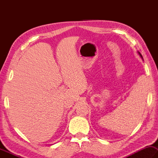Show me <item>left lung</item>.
I'll return each instance as SVG.
<instances>
[{"label": "left lung", "instance_id": "left-lung-1", "mask_svg": "<svg viewBox=\"0 0 158 158\" xmlns=\"http://www.w3.org/2000/svg\"><path fill=\"white\" fill-rule=\"evenodd\" d=\"M138 53H139V56H140L141 57V58H142V59H143V57H142V56H141V53H140L139 52H138Z\"/></svg>", "mask_w": 158, "mask_h": 158}]
</instances>
